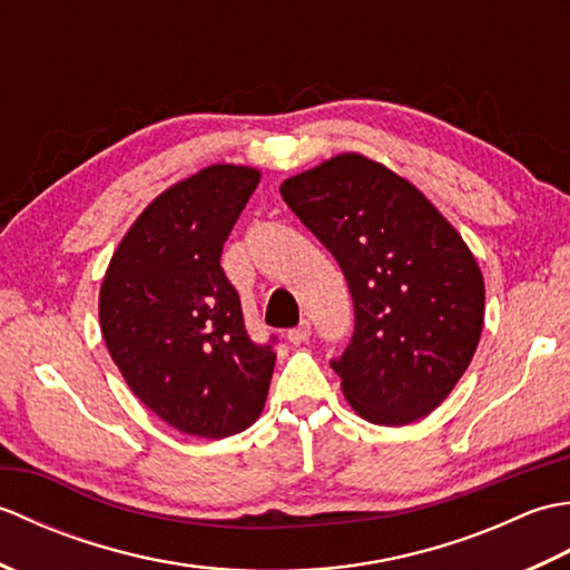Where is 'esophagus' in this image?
<instances>
[{"mask_svg":"<svg viewBox=\"0 0 570 570\" xmlns=\"http://www.w3.org/2000/svg\"><path fill=\"white\" fill-rule=\"evenodd\" d=\"M311 337V323L308 321H301L298 323V328H292L286 333V341L292 343V345H301V343H306Z\"/></svg>","mask_w":570,"mask_h":570,"instance_id":"esophagus-1","label":"esophagus"}]
</instances>
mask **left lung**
Returning a JSON list of instances; mask_svg holds the SVG:
<instances>
[{
    "mask_svg": "<svg viewBox=\"0 0 570 570\" xmlns=\"http://www.w3.org/2000/svg\"><path fill=\"white\" fill-rule=\"evenodd\" d=\"M278 190L353 294V341L331 362L347 404L377 426L429 416L465 374L485 321V282L463 237L414 184L362 154Z\"/></svg>",
    "mask_w": 570,
    "mask_h": 570,
    "instance_id": "left-lung-1",
    "label": "left lung"
}]
</instances>
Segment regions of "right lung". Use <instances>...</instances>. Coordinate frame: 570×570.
Returning <instances> with one entry per match:
<instances>
[{"label": "right lung", "mask_w": 570, "mask_h": 570, "mask_svg": "<svg viewBox=\"0 0 570 570\" xmlns=\"http://www.w3.org/2000/svg\"><path fill=\"white\" fill-rule=\"evenodd\" d=\"M262 174L213 164L156 196L100 286V331L139 402L168 426L227 439L259 419L276 355L245 331L220 254Z\"/></svg>", "instance_id": "obj_1"}]
</instances>
